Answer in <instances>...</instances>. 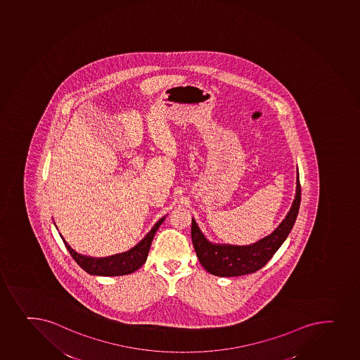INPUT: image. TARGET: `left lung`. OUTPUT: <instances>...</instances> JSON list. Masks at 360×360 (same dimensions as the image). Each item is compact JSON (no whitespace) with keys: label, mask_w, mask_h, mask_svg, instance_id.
<instances>
[{"label":"left lung","mask_w":360,"mask_h":360,"mask_svg":"<svg viewBox=\"0 0 360 360\" xmlns=\"http://www.w3.org/2000/svg\"><path fill=\"white\" fill-rule=\"evenodd\" d=\"M301 201L299 168L296 169V193L292 207L280 225L264 238L250 245H231L208 240L192 218V242L198 259L214 276L235 277L256 273L268 263L287 239L299 214Z\"/></svg>","instance_id":"8db88e82"}]
</instances>
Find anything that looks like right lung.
<instances>
[{
	"label": "right lung",
	"mask_w": 360,
	"mask_h": 360,
	"mask_svg": "<svg viewBox=\"0 0 360 360\" xmlns=\"http://www.w3.org/2000/svg\"><path fill=\"white\" fill-rule=\"evenodd\" d=\"M166 217H162L152 227V230L144 236V238L139 242V244L131 248L130 250L122 252V254L108 256V257H91L86 255L78 254L65 240L63 236L60 235V237L68 252L77 262V264L79 265L80 268L85 270L87 274L96 275V276H122V275H128V274L136 271L137 269H140L146 263L148 252L152 245L153 238H154L156 231L159 230L160 225L163 223V220L166 219Z\"/></svg>",
	"instance_id": "obj_1"
}]
</instances>
